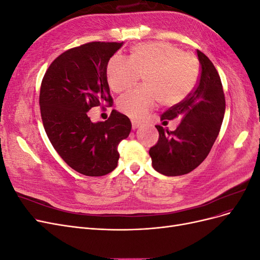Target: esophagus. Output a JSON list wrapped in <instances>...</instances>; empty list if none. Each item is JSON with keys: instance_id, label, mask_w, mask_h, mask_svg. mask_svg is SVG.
<instances>
[{"instance_id": "1", "label": "esophagus", "mask_w": 260, "mask_h": 260, "mask_svg": "<svg viewBox=\"0 0 260 260\" xmlns=\"http://www.w3.org/2000/svg\"><path fill=\"white\" fill-rule=\"evenodd\" d=\"M131 122H132V129H133V130H136L137 128H139V127H140V123H139L138 121H136V120H131Z\"/></svg>"}]
</instances>
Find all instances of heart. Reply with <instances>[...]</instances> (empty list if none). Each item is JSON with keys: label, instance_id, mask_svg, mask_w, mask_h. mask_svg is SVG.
<instances>
[{"label": "heart", "instance_id": "obj_1", "mask_svg": "<svg viewBox=\"0 0 260 260\" xmlns=\"http://www.w3.org/2000/svg\"><path fill=\"white\" fill-rule=\"evenodd\" d=\"M143 76V86L133 89L117 102L121 113L135 119L142 118L156 105L175 106L183 102L199 81V62L193 55L167 42L136 45L129 58L115 55L106 66L108 85L122 92Z\"/></svg>", "mask_w": 260, "mask_h": 260}]
</instances>
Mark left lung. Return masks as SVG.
<instances>
[{"mask_svg":"<svg viewBox=\"0 0 260 260\" xmlns=\"http://www.w3.org/2000/svg\"><path fill=\"white\" fill-rule=\"evenodd\" d=\"M198 56L201 75L195 89L183 102L160 116V120L181 118L180 123L175 131L156 125L159 138L148 152L153 168L165 176L186 175L199 167L221 128L225 111L221 79L205 54L198 50Z\"/></svg>","mask_w":260,"mask_h":260,"instance_id":"1","label":"left lung"}]
</instances>
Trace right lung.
<instances>
[{"label":"right lung","mask_w":260,"mask_h":260,"mask_svg":"<svg viewBox=\"0 0 260 260\" xmlns=\"http://www.w3.org/2000/svg\"><path fill=\"white\" fill-rule=\"evenodd\" d=\"M123 42L93 41L69 49L55 58L41 83L40 109L46 135L70 168L102 177L118 164V145L131 131L129 118L112 111L93 123L90 109L113 106L106 66Z\"/></svg>","instance_id":"obj_1"}]
</instances>
